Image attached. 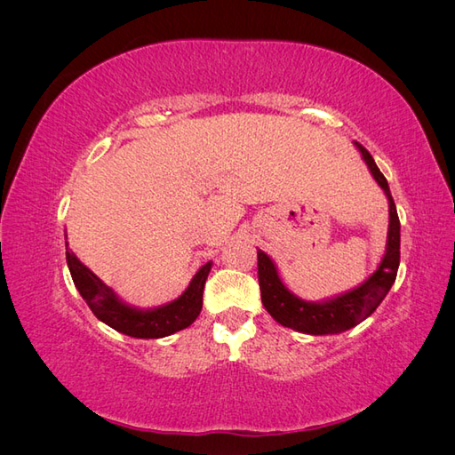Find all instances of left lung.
I'll return each mask as SVG.
<instances>
[{"instance_id":"8db88e82","label":"left lung","mask_w":455,"mask_h":455,"mask_svg":"<svg viewBox=\"0 0 455 455\" xmlns=\"http://www.w3.org/2000/svg\"><path fill=\"white\" fill-rule=\"evenodd\" d=\"M356 148L361 149L371 176L376 178V182L389 199L387 252H385L379 267L370 275L368 281L347 294L321 301V304H313V301L299 299L288 291L279 279L277 267L273 266L271 258L266 252H258V283L261 304H264L267 313L279 324L298 330V332L313 336L346 332V330L363 323L366 316L376 311L396 279L398 264H401V222H398L396 206L391 197L389 184L378 169L374 157L359 142H356Z\"/></svg>"}]
</instances>
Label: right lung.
<instances>
[{
	"mask_svg": "<svg viewBox=\"0 0 455 455\" xmlns=\"http://www.w3.org/2000/svg\"><path fill=\"white\" fill-rule=\"evenodd\" d=\"M66 261L76 288L96 315V319L112 326L121 334L144 339L171 336L178 330L188 328L197 319L203 307L204 281L211 271V261H206L196 273V277L191 279L184 294L171 304L156 309H136L121 301L112 288L81 264L70 249L66 251Z\"/></svg>",
	"mask_w": 455,
	"mask_h": 455,
	"instance_id": "1",
	"label": "right lung"
}]
</instances>
